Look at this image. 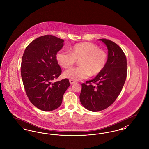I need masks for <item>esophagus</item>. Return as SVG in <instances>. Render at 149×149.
Instances as JSON below:
<instances>
[{"mask_svg": "<svg viewBox=\"0 0 149 149\" xmlns=\"http://www.w3.org/2000/svg\"><path fill=\"white\" fill-rule=\"evenodd\" d=\"M69 82H70V83L71 85H72L73 84H75L76 83V81H75V80H72V79H70L69 80Z\"/></svg>", "mask_w": 149, "mask_h": 149, "instance_id": "1", "label": "esophagus"}]
</instances>
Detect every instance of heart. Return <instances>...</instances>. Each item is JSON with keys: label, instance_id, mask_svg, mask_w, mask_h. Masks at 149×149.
Segmentation results:
<instances>
[{"label": "heart", "instance_id": "1", "mask_svg": "<svg viewBox=\"0 0 149 149\" xmlns=\"http://www.w3.org/2000/svg\"><path fill=\"white\" fill-rule=\"evenodd\" d=\"M70 53L60 50L56 55V60L60 66L70 69L79 60L80 66L72 68L64 73V77L74 80L86 79L90 75H96L104 68L107 54L95 44L83 42L70 48Z\"/></svg>", "mask_w": 149, "mask_h": 149}]
</instances>
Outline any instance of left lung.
I'll use <instances>...</instances> for the list:
<instances>
[{"label":"left lung","mask_w":149,"mask_h":149,"mask_svg":"<svg viewBox=\"0 0 149 149\" xmlns=\"http://www.w3.org/2000/svg\"><path fill=\"white\" fill-rule=\"evenodd\" d=\"M107 46L108 58L103 70L96 77L81 84L80 100L90 111L103 110L112 105L119 95L127 76L126 56L118 44L101 39Z\"/></svg>","instance_id":"1"}]
</instances>
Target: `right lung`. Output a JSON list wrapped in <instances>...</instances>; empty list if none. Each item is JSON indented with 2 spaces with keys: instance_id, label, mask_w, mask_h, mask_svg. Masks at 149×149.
Returning <instances> with one entry per match:
<instances>
[{
  "instance_id": "right-lung-1",
  "label": "right lung",
  "mask_w": 149,
  "mask_h": 149,
  "mask_svg": "<svg viewBox=\"0 0 149 149\" xmlns=\"http://www.w3.org/2000/svg\"><path fill=\"white\" fill-rule=\"evenodd\" d=\"M63 39L52 35L36 38L27 46L21 64V75L26 95L37 108L46 111L59 107L70 85L68 79L53 83L61 69L56 60Z\"/></svg>"
}]
</instances>
